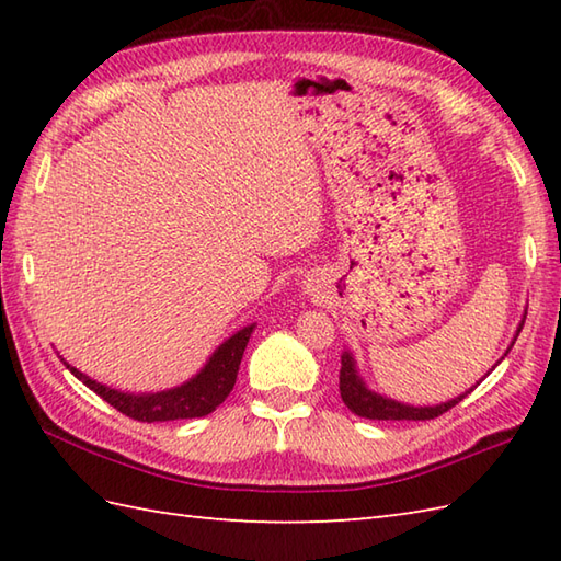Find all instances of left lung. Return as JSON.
<instances>
[{"instance_id":"left-lung-1","label":"left lung","mask_w":561,"mask_h":561,"mask_svg":"<svg viewBox=\"0 0 561 561\" xmlns=\"http://www.w3.org/2000/svg\"><path fill=\"white\" fill-rule=\"evenodd\" d=\"M472 390V388H470ZM340 396L342 402L356 414L364 416V420H383V422H424V420H434V416H440L448 412L450 408L468 396L448 400L444 404H436V408H410V404H400L396 400H388L383 396H376V392L368 390L362 378L354 371V362L350 354L342 356V368H340Z\"/></svg>"}]
</instances>
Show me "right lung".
Instances as JSON below:
<instances>
[{"mask_svg":"<svg viewBox=\"0 0 561 561\" xmlns=\"http://www.w3.org/2000/svg\"><path fill=\"white\" fill-rule=\"evenodd\" d=\"M253 325L236 332L231 340H226L221 347L214 352L209 364L202 368L193 380L185 386L165 390V392H151V396H129V392H117L113 388H105L89 376L77 371L75 366H67L81 383H87L96 396L105 402L113 404L117 412L127 414L129 420L137 422H171V420H193V416H205L214 412L219 404L229 398V392L236 386L238 366H241L245 344L250 340Z\"/></svg>","mask_w":561,"mask_h":561,"instance_id":"add662e5","label":"right lung"}]
</instances>
